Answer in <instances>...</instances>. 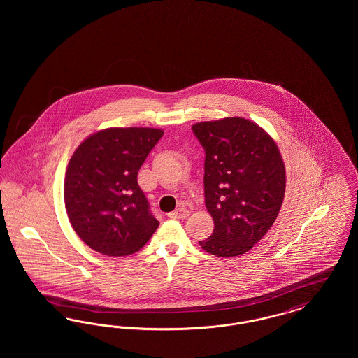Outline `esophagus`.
Instances as JSON below:
<instances>
[{
    "mask_svg": "<svg viewBox=\"0 0 358 358\" xmlns=\"http://www.w3.org/2000/svg\"><path fill=\"white\" fill-rule=\"evenodd\" d=\"M168 216L171 219H187V216H189V210H187V208L181 206V208L176 209L174 212H171Z\"/></svg>",
    "mask_w": 358,
    "mask_h": 358,
    "instance_id": "1",
    "label": "esophagus"
}]
</instances>
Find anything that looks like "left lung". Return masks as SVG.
Listing matches in <instances>:
<instances>
[{
	"label": "left lung",
	"instance_id": "obj_1",
	"mask_svg": "<svg viewBox=\"0 0 358 358\" xmlns=\"http://www.w3.org/2000/svg\"><path fill=\"white\" fill-rule=\"evenodd\" d=\"M192 130L205 150V206L213 234L199 241L219 257L245 254L273 227L285 199L286 169L270 134L255 122L228 117Z\"/></svg>",
	"mask_w": 358,
	"mask_h": 358
}]
</instances>
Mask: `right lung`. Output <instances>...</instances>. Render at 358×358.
<instances>
[{"instance_id":"obj_1","label":"right lung","mask_w":358,"mask_h":358,"mask_svg":"<svg viewBox=\"0 0 358 358\" xmlns=\"http://www.w3.org/2000/svg\"><path fill=\"white\" fill-rule=\"evenodd\" d=\"M162 136L161 129L110 127L87 136L72 154L66 209L72 228L94 251L131 255L153 236L159 222L136 176Z\"/></svg>"}]
</instances>
